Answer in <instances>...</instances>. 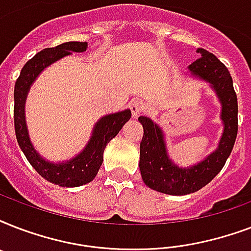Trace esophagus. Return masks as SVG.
<instances>
[{
	"label": "esophagus",
	"mask_w": 251,
	"mask_h": 251,
	"mask_svg": "<svg viewBox=\"0 0 251 251\" xmlns=\"http://www.w3.org/2000/svg\"><path fill=\"white\" fill-rule=\"evenodd\" d=\"M130 109H131V114H133V117H138L139 114L145 110V102L142 101L141 99H133L131 101L129 102Z\"/></svg>",
	"instance_id": "esophagus-1"
}]
</instances>
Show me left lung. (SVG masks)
<instances>
[{"instance_id":"left-lung-1","label":"left lung","mask_w":251,"mask_h":251,"mask_svg":"<svg viewBox=\"0 0 251 251\" xmlns=\"http://www.w3.org/2000/svg\"><path fill=\"white\" fill-rule=\"evenodd\" d=\"M197 52L201 58L189 65L187 69L193 78L204 80L215 91L222 105L220 118L224 127L218 149L198 164L182 168L176 165L168 155L164 131L160 126L145 116L138 118L143 126L139 157L142 178L152 190L164 194L186 195L206 186L223 169L237 137L238 105L232 76L226 65L212 53L202 48Z\"/></svg>"}]
</instances>
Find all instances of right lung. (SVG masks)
<instances>
[{"label":"right lung","instance_id":"right-lung-1","mask_svg":"<svg viewBox=\"0 0 251 251\" xmlns=\"http://www.w3.org/2000/svg\"><path fill=\"white\" fill-rule=\"evenodd\" d=\"M87 43L68 41L54 48H45L31 58L23 66L21 75L15 82L14 88V126L18 145L39 175L52 183L62 187H76L91 182L98 175L102 163V153L106 145L113 139L122 126L131 117L130 109L102 116L94 126L92 135L82 152L70 160L53 163L41 156L33 147L29 139L28 129L25 124V105L28 91L44 69L54 64L73 52L83 53Z\"/></svg>","mask_w":251,"mask_h":251}]
</instances>
